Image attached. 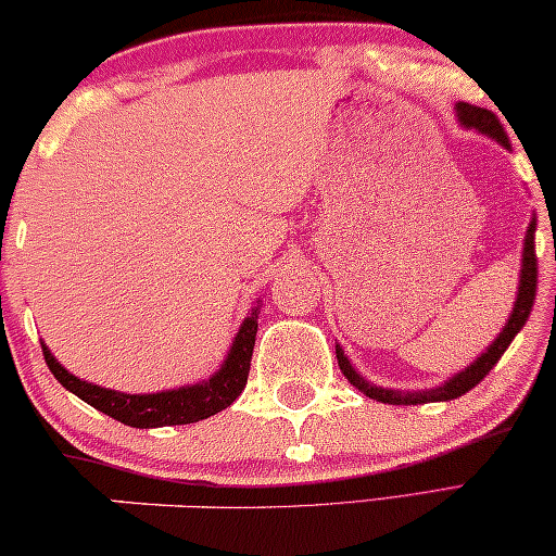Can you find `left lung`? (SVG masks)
Segmentation results:
<instances>
[{
	"label": "left lung",
	"mask_w": 556,
	"mask_h": 556,
	"mask_svg": "<svg viewBox=\"0 0 556 556\" xmlns=\"http://www.w3.org/2000/svg\"><path fill=\"white\" fill-rule=\"evenodd\" d=\"M457 117L467 129H477L482 131V135L492 137L494 142H500L502 147L509 149V137L507 131H504L502 122L496 119V114L490 110H482V106H475V104H467V102H459L457 106ZM534 231H536V219L532 217L527 227V235H525V252H521V275H519V287H517V302L511 306V314L507 319V325L500 331V337L494 339V342L486 346V352L479 354V357L469 364L467 369H462L459 375H454L452 379H446L442 387H434L429 389V392H396V389H382V387H375L369 384L367 379H364L357 369L352 367L350 359H346V354L342 346L337 344V362H339V369H342V375L350 379V384H354L364 392L371 400L377 402H384V404H427V402H450V400H457V396L467 394L469 389H475L482 379L490 375L492 367L496 362L502 359V354L507 352V346L511 344V339H515L521 327L527 325L529 319V312H532L534 306V296H536V252H534Z\"/></svg>",
	"instance_id": "left-lung-1"
}]
</instances>
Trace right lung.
<instances>
[{
    "instance_id": "obj_1",
    "label": "right lung",
    "mask_w": 556,
    "mask_h": 556,
    "mask_svg": "<svg viewBox=\"0 0 556 556\" xmlns=\"http://www.w3.org/2000/svg\"><path fill=\"white\" fill-rule=\"evenodd\" d=\"M256 319H260V302H256L250 317L242 321L235 342H231L227 359L214 371L210 379L199 384H187L179 389H167L156 394H124L114 389L99 387L85 379L74 377L66 371L49 346L41 342V354L52 375L64 389L85 400L89 407L104 412L106 417L122 421L127 427L152 429V427H172V425H192V421L214 417V414L227 409L231 402L242 394L250 377V362L256 339Z\"/></svg>"
}]
</instances>
